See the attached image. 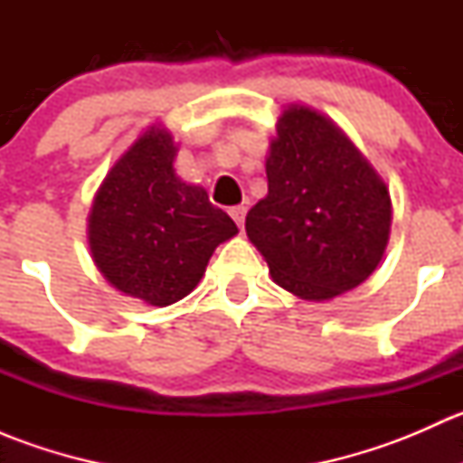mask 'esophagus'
<instances>
[{
	"label": "esophagus",
	"instance_id": "esophagus-1",
	"mask_svg": "<svg viewBox=\"0 0 463 463\" xmlns=\"http://www.w3.org/2000/svg\"><path fill=\"white\" fill-rule=\"evenodd\" d=\"M231 217L235 219V223L240 228H244V219H246V205H232L231 208Z\"/></svg>",
	"mask_w": 463,
	"mask_h": 463
}]
</instances>
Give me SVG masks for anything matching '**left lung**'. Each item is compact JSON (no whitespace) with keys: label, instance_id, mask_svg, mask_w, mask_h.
Returning <instances> with one entry per match:
<instances>
[{"label":"left lung","instance_id":"8db88e82","mask_svg":"<svg viewBox=\"0 0 463 463\" xmlns=\"http://www.w3.org/2000/svg\"><path fill=\"white\" fill-rule=\"evenodd\" d=\"M266 179L269 194L246 214V232L279 287L320 302L374 273L390 235V193L331 120L288 107Z\"/></svg>","mask_w":463,"mask_h":463}]
</instances>
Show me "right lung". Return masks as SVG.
<instances>
[{
	"label": "right lung",
	"mask_w": 463,
	"mask_h": 463,
	"mask_svg": "<svg viewBox=\"0 0 463 463\" xmlns=\"http://www.w3.org/2000/svg\"><path fill=\"white\" fill-rule=\"evenodd\" d=\"M175 152L165 129L145 132L111 167L89 214L100 273L118 291L156 307L188 296L213 250L237 232L203 188L175 175Z\"/></svg>",
	"instance_id": "obj_1"
}]
</instances>
